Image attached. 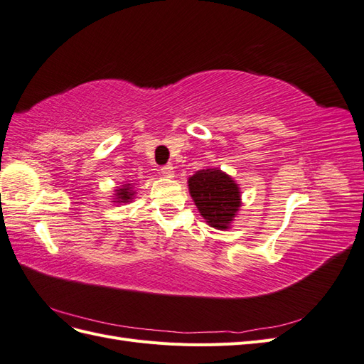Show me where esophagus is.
Wrapping results in <instances>:
<instances>
[{
    "mask_svg": "<svg viewBox=\"0 0 364 364\" xmlns=\"http://www.w3.org/2000/svg\"><path fill=\"white\" fill-rule=\"evenodd\" d=\"M161 173L165 176V178H168V179H171V178H174V167L171 164H167V165H162L161 167Z\"/></svg>",
    "mask_w": 364,
    "mask_h": 364,
    "instance_id": "1",
    "label": "esophagus"
}]
</instances>
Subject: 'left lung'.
Segmentation results:
<instances>
[{"label": "left lung", "instance_id": "obj_1", "mask_svg": "<svg viewBox=\"0 0 364 364\" xmlns=\"http://www.w3.org/2000/svg\"><path fill=\"white\" fill-rule=\"evenodd\" d=\"M188 186L206 222L213 228L226 229L241 205L237 183L223 171L208 168L191 176Z\"/></svg>", "mask_w": 364, "mask_h": 364}]
</instances>
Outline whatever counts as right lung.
<instances>
[{
  "mask_svg": "<svg viewBox=\"0 0 364 364\" xmlns=\"http://www.w3.org/2000/svg\"><path fill=\"white\" fill-rule=\"evenodd\" d=\"M134 191H132V185H124L123 188L117 190V202H123V203H127L129 200H132V197H134Z\"/></svg>",
  "mask_w": 364,
  "mask_h": 364,
  "instance_id": "add662e5",
  "label": "right lung"
}]
</instances>
